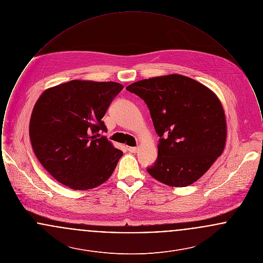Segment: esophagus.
<instances>
[{"label": "esophagus", "mask_w": 263, "mask_h": 263, "mask_svg": "<svg viewBox=\"0 0 263 263\" xmlns=\"http://www.w3.org/2000/svg\"><path fill=\"white\" fill-rule=\"evenodd\" d=\"M127 151L130 153H136L138 151L137 147H127Z\"/></svg>", "instance_id": "1"}]
</instances>
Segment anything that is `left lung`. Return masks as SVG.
<instances>
[{
    "label": "left lung",
    "mask_w": 263,
    "mask_h": 263,
    "mask_svg": "<svg viewBox=\"0 0 263 263\" xmlns=\"http://www.w3.org/2000/svg\"><path fill=\"white\" fill-rule=\"evenodd\" d=\"M126 89L145 101L160 137L148 173L175 187L199 179L225 148V113L215 93L181 75L142 80Z\"/></svg>",
    "instance_id": "8db88e82"
}]
</instances>
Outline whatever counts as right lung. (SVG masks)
<instances>
[{"label": "right lung", "mask_w": 263, "mask_h": 263, "mask_svg": "<svg viewBox=\"0 0 263 263\" xmlns=\"http://www.w3.org/2000/svg\"><path fill=\"white\" fill-rule=\"evenodd\" d=\"M122 89L114 82L71 81L38 99L29 137L38 161L60 183L86 190L112 175L123 152L100 137L107 131L101 119Z\"/></svg>", "instance_id": "1"}]
</instances>
